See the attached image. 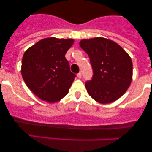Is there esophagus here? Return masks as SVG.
Listing matches in <instances>:
<instances>
[{
    "instance_id": "34e87169",
    "label": "esophagus",
    "mask_w": 152,
    "mask_h": 152,
    "mask_svg": "<svg viewBox=\"0 0 152 152\" xmlns=\"http://www.w3.org/2000/svg\"><path fill=\"white\" fill-rule=\"evenodd\" d=\"M77 77L78 78H81L82 76H81V72H79V73H78V74H77Z\"/></svg>"
}]
</instances>
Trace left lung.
Segmentation results:
<instances>
[{
  "instance_id": "left-lung-1",
  "label": "left lung",
  "mask_w": 152,
  "mask_h": 152,
  "mask_svg": "<svg viewBox=\"0 0 152 152\" xmlns=\"http://www.w3.org/2000/svg\"><path fill=\"white\" fill-rule=\"evenodd\" d=\"M79 45L93 69L91 80L85 83L91 97L101 104L119 99L132 79L133 65L128 53L114 41L102 37L81 40Z\"/></svg>"
}]
</instances>
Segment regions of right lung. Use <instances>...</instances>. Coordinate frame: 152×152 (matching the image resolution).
Instances as JSON below:
<instances>
[{"label": "right lung", "mask_w": 152, "mask_h": 152, "mask_svg": "<svg viewBox=\"0 0 152 152\" xmlns=\"http://www.w3.org/2000/svg\"><path fill=\"white\" fill-rule=\"evenodd\" d=\"M73 39L46 38L24 53L21 74L29 89L41 100L57 102L68 94L76 75L65 54Z\"/></svg>", "instance_id": "obj_1"}]
</instances>
